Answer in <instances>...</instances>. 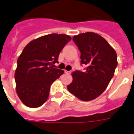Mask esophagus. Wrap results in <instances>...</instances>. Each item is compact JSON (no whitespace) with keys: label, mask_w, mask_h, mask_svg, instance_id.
Returning <instances> with one entry per match:
<instances>
[{"label":"esophagus","mask_w":134,"mask_h":134,"mask_svg":"<svg viewBox=\"0 0 134 134\" xmlns=\"http://www.w3.org/2000/svg\"><path fill=\"white\" fill-rule=\"evenodd\" d=\"M64 72H65V73H66V74H70V73H71V71H67V70H65Z\"/></svg>","instance_id":"34e87169"}]
</instances>
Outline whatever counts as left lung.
Instances as JSON below:
<instances>
[{
	"label": "left lung",
	"instance_id": "1",
	"mask_svg": "<svg viewBox=\"0 0 134 134\" xmlns=\"http://www.w3.org/2000/svg\"><path fill=\"white\" fill-rule=\"evenodd\" d=\"M80 52V63L86 65L85 72L76 70L67 88L84 101L93 100L102 94L114 75L118 66L117 54L100 35L86 32L73 37Z\"/></svg>",
	"mask_w": 134,
	"mask_h": 134
}]
</instances>
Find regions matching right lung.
<instances>
[{"label":"right lung","mask_w":134,"mask_h":134,"mask_svg":"<svg viewBox=\"0 0 134 134\" xmlns=\"http://www.w3.org/2000/svg\"><path fill=\"white\" fill-rule=\"evenodd\" d=\"M70 40L69 35L52 34L33 40L23 49L17 60L15 79L16 93L26 106L35 108L47 100L51 85L64 74L54 64Z\"/></svg>","instance_id":"1"}]
</instances>
